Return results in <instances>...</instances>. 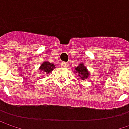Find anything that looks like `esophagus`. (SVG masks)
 <instances>
[{"label":"esophagus","instance_id":"obj_1","mask_svg":"<svg viewBox=\"0 0 129 129\" xmlns=\"http://www.w3.org/2000/svg\"><path fill=\"white\" fill-rule=\"evenodd\" d=\"M61 65H62L63 67H68V66H69V63H67V62H62Z\"/></svg>","mask_w":129,"mask_h":129}]
</instances>
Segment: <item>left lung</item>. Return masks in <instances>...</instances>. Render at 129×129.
<instances>
[{
	"label": "left lung",
	"instance_id": "1",
	"mask_svg": "<svg viewBox=\"0 0 129 129\" xmlns=\"http://www.w3.org/2000/svg\"><path fill=\"white\" fill-rule=\"evenodd\" d=\"M75 69H76L75 72H78V76H79L78 78H81L82 80H84V78H88L89 76L88 71L83 63L79 64V66H78V67L75 68Z\"/></svg>",
	"mask_w": 129,
	"mask_h": 129
}]
</instances>
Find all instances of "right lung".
<instances>
[{
	"label": "right lung",
	"instance_id": "add662e5",
	"mask_svg": "<svg viewBox=\"0 0 129 129\" xmlns=\"http://www.w3.org/2000/svg\"><path fill=\"white\" fill-rule=\"evenodd\" d=\"M54 68H55L54 65L52 64V63H48L47 61H45V62H44L41 65L39 69L42 70V71H43V72H46L47 74H48L53 69H54Z\"/></svg>",
	"mask_w": 129,
	"mask_h": 129
}]
</instances>
